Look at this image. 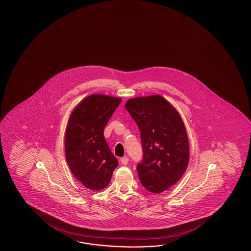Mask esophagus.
Listing matches in <instances>:
<instances>
[{
  "mask_svg": "<svg viewBox=\"0 0 251 251\" xmlns=\"http://www.w3.org/2000/svg\"><path fill=\"white\" fill-rule=\"evenodd\" d=\"M128 160H129V159H128V157H126H126H123V158H121V159H120V161H121V163H122L123 165H127Z\"/></svg>",
  "mask_w": 251,
  "mask_h": 251,
  "instance_id": "1",
  "label": "esophagus"
}]
</instances>
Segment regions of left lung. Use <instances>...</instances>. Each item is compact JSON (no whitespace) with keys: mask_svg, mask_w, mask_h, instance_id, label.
I'll list each match as a JSON object with an SVG mask.
<instances>
[{"mask_svg":"<svg viewBox=\"0 0 251 251\" xmlns=\"http://www.w3.org/2000/svg\"><path fill=\"white\" fill-rule=\"evenodd\" d=\"M125 107L141 133L140 181L150 192L168 190L180 179L189 160L187 130L179 113L160 95L131 99Z\"/></svg>","mask_w":251,"mask_h":251,"instance_id":"8db88e82","label":"left lung"}]
</instances>
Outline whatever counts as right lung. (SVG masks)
I'll return each instance as SVG.
<instances>
[{
    "label": "right lung",
    "instance_id": "right-lung-1",
    "mask_svg": "<svg viewBox=\"0 0 251 251\" xmlns=\"http://www.w3.org/2000/svg\"><path fill=\"white\" fill-rule=\"evenodd\" d=\"M121 98L93 94L75 107L65 132V157L78 181L91 190L107 187L118 161L104 137V129Z\"/></svg>",
    "mask_w": 251,
    "mask_h": 251
}]
</instances>
